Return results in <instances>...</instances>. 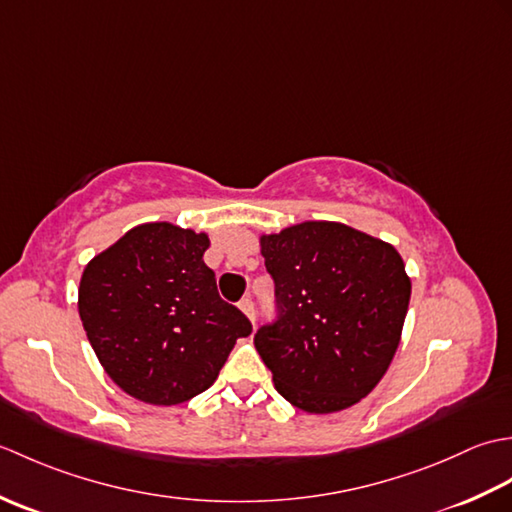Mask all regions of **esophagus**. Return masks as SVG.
Segmentation results:
<instances>
[{"mask_svg": "<svg viewBox=\"0 0 512 512\" xmlns=\"http://www.w3.org/2000/svg\"><path fill=\"white\" fill-rule=\"evenodd\" d=\"M239 310H242V312L246 314V317H248L250 321H253V325H255V303H253V301H250V299H242V301H239Z\"/></svg>", "mask_w": 512, "mask_h": 512, "instance_id": "esophagus-1", "label": "esophagus"}]
</instances>
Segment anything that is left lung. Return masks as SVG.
<instances>
[{
	"label": "left lung",
	"instance_id": "1",
	"mask_svg": "<svg viewBox=\"0 0 512 512\" xmlns=\"http://www.w3.org/2000/svg\"><path fill=\"white\" fill-rule=\"evenodd\" d=\"M277 321L255 347L290 405L334 413L385 376L407 317L411 279L398 250L341 222H301L262 235Z\"/></svg>",
	"mask_w": 512,
	"mask_h": 512
}]
</instances>
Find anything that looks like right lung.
<instances>
[{
	"label": "right lung",
	"instance_id": "right-lung-1",
	"mask_svg": "<svg viewBox=\"0 0 512 512\" xmlns=\"http://www.w3.org/2000/svg\"><path fill=\"white\" fill-rule=\"evenodd\" d=\"M206 248V233L149 222L83 270V330L107 376L136 400L171 407L202 394L239 336L253 332L217 295Z\"/></svg>",
	"mask_w": 512,
	"mask_h": 512
}]
</instances>
